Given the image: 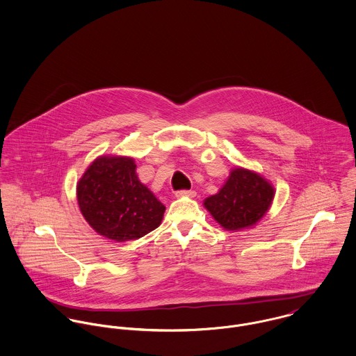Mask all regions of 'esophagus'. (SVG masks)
Returning <instances> with one entry per match:
<instances>
[{
    "label": "esophagus",
    "mask_w": 356,
    "mask_h": 356,
    "mask_svg": "<svg viewBox=\"0 0 356 356\" xmlns=\"http://www.w3.org/2000/svg\"><path fill=\"white\" fill-rule=\"evenodd\" d=\"M175 196L177 197H185V196H188V197H195L196 196V192L195 191H186V189H184V191H178V192H175Z\"/></svg>",
    "instance_id": "1"
}]
</instances>
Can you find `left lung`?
I'll use <instances>...</instances> for the list:
<instances>
[{"instance_id":"1","label":"left lung","mask_w":356,"mask_h":356,"mask_svg":"<svg viewBox=\"0 0 356 356\" xmlns=\"http://www.w3.org/2000/svg\"><path fill=\"white\" fill-rule=\"evenodd\" d=\"M273 197V186L259 174L236 168L219 193L205 199L204 205L220 226L238 230L261 219Z\"/></svg>"}]
</instances>
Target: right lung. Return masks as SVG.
<instances>
[{"label": "right lung", "instance_id": "right-lung-1", "mask_svg": "<svg viewBox=\"0 0 356 356\" xmlns=\"http://www.w3.org/2000/svg\"><path fill=\"white\" fill-rule=\"evenodd\" d=\"M76 196L89 225L119 243L154 230L165 211L138 181L134 160L129 157L104 156L93 161L78 182Z\"/></svg>", "mask_w": 356, "mask_h": 356}]
</instances>
